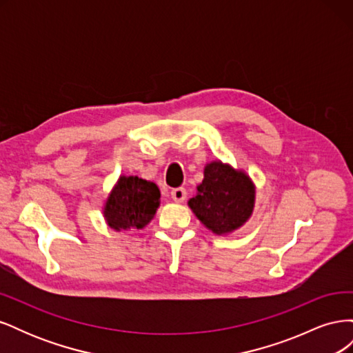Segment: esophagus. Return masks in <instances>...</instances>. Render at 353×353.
I'll list each match as a JSON object with an SVG mask.
<instances>
[{
	"mask_svg": "<svg viewBox=\"0 0 353 353\" xmlns=\"http://www.w3.org/2000/svg\"><path fill=\"white\" fill-rule=\"evenodd\" d=\"M170 196H172L175 203H183L187 197V191L183 187H178V188H174L172 191H170Z\"/></svg>",
	"mask_w": 353,
	"mask_h": 353,
	"instance_id": "esophagus-1",
	"label": "esophagus"
}]
</instances>
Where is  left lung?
I'll use <instances>...</instances> for the list:
<instances>
[{
  "label": "left lung",
  "instance_id": "left-lung-1",
  "mask_svg": "<svg viewBox=\"0 0 353 353\" xmlns=\"http://www.w3.org/2000/svg\"><path fill=\"white\" fill-rule=\"evenodd\" d=\"M205 178L197 185L188 206L197 219L216 236H227L241 228L252 216L256 187L241 169L221 160L206 163Z\"/></svg>",
  "mask_w": 353,
  "mask_h": 353
}]
</instances>
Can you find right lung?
I'll return each mask as SVG.
<instances>
[{"mask_svg": "<svg viewBox=\"0 0 353 353\" xmlns=\"http://www.w3.org/2000/svg\"><path fill=\"white\" fill-rule=\"evenodd\" d=\"M160 206V190L138 176L121 175L104 201L103 215L116 231L141 230L150 223Z\"/></svg>", "mask_w": 353, "mask_h": 353, "instance_id": "right-lung-1", "label": "right lung"}]
</instances>
